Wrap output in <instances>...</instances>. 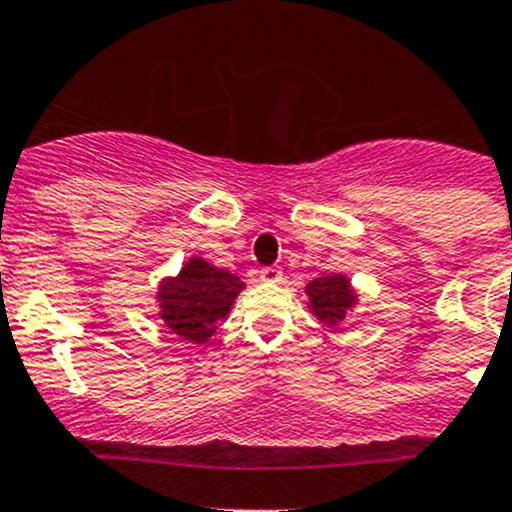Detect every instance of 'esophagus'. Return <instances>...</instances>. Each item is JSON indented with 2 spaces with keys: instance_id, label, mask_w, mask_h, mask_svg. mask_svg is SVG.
<instances>
[{
  "instance_id": "34e87169",
  "label": "esophagus",
  "mask_w": 512,
  "mask_h": 512,
  "mask_svg": "<svg viewBox=\"0 0 512 512\" xmlns=\"http://www.w3.org/2000/svg\"><path fill=\"white\" fill-rule=\"evenodd\" d=\"M260 280L262 282H272V285H275V282H282V270H280V267H275V265L262 267Z\"/></svg>"
}]
</instances>
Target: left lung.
<instances>
[{
	"instance_id": "1",
	"label": "left lung",
	"mask_w": 512,
	"mask_h": 512,
	"mask_svg": "<svg viewBox=\"0 0 512 512\" xmlns=\"http://www.w3.org/2000/svg\"><path fill=\"white\" fill-rule=\"evenodd\" d=\"M307 294L312 299L314 317L327 324V327L342 324L354 307V292L349 289L344 275L317 277L307 285Z\"/></svg>"
}]
</instances>
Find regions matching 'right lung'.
<instances>
[{"label":"right lung","instance_id":"add662e5","mask_svg":"<svg viewBox=\"0 0 512 512\" xmlns=\"http://www.w3.org/2000/svg\"><path fill=\"white\" fill-rule=\"evenodd\" d=\"M242 287L240 277L193 257L178 277L160 285V317L178 337L205 342Z\"/></svg>","mask_w":512,"mask_h":512}]
</instances>
